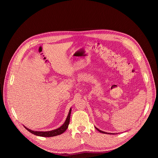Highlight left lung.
I'll use <instances>...</instances> for the list:
<instances>
[{"instance_id":"obj_1","label":"left lung","mask_w":158,"mask_h":158,"mask_svg":"<svg viewBox=\"0 0 158 158\" xmlns=\"http://www.w3.org/2000/svg\"><path fill=\"white\" fill-rule=\"evenodd\" d=\"M95 128L99 131V132H101V133H104V134H115L114 133L113 134V133H109V132H104V131H101V130H100V129H99L98 128H97L96 127H95Z\"/></svg>"}]
</instances>
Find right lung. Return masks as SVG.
Wrapping results in <instances>:
<instances>
[{"mask_svg":"<svg viewBox=\"0 0 158 158\" xmlns=\"http://www.w3.org/2000/svg\"><path fill=\"white\" fill-rule=\"evenodd\" d=\"M71 110L72 109L71 108L69 112V114L67 115V117L64 122V123L59 128L54 129V130H52V131H33L31 130L27 127H26V126H24V127L30 132H31L32 134L36 135V136H42V137H53V136H58V135H60L61 134H62L63 132H64L67 127H68V126L69 124V122H70V116H71Z\"/></svg>","mask_w":158,"mask_h":158,"instance_id":"right-lung-1","label":"right lung"}]
</instances>
